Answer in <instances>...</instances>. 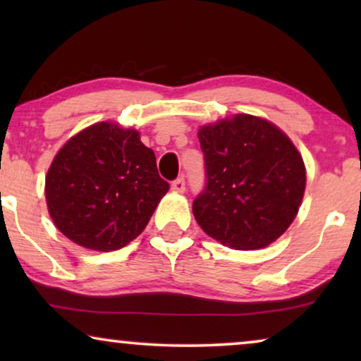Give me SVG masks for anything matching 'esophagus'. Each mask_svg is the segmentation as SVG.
I'll list each match as a JSON object with an SVG mask.
<instances>
[{"instance_id": "1", "label": "esophagus", "mask_w": 361, "mask_h": 361, "mask_svg": "<svg viewBox=\"0 0 361 361\" xmlns=\"http://www.w3.org/2000/svg\"><path fill=\"white\" fill-rule=\"evenodd\" d=\"M172 190L176 192H184L185 190V179L184 177H177V179L172 182Z\"/></svg>"}]
</instances>
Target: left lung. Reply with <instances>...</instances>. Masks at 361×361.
Segmentation results:
<instances>
[{
	"mask_svg": "<svg viewBox=\"0 0 361 361\" xmlns=\"http://www.w3.org/2000/svg\"><path fill=\"white\" fill-rule=\"evenodd\" d=\"M205 189L192 205L197 224L233 250L278 240L298 215L305 189L302 156L273 123L235 115L202 126Z\"/></svg>",
	"mask_w": 361,
	"mask_h": 361,
	"instance_id": "obj_1",
	"label": "left lung"
}]
</instances>
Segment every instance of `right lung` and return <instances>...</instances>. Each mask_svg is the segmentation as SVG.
Masks as SVG:
<instances>
[{
    "instance_id": "add662e5",
    "label": "right lung",
    "mask_w": 361,
    "mask_h": 361,
    "mask_svg": "<svg viewBox=\"0 0 361 361\" xmlns=\"http://www.w3.org/2000/svg\"><path fill=\"white\" fill-rule=\"evenodd\" d=\"M167 190L140 133L108 121L71 137L46 176L47 209L59 231L95 251L135 240Z\"/></svg>"
}]
</instances>
